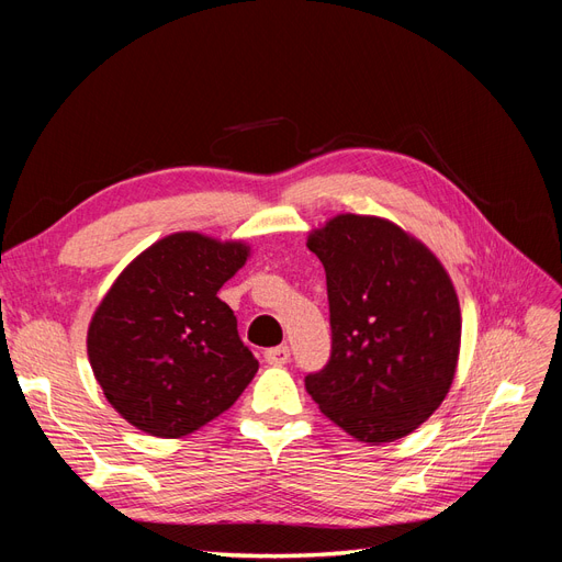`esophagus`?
<instances>
[{"mask_svg": "<svg viewBox=\"0 0 562 562\" xmlns=\"http://www.w3.org/2000/svg\"><path fill=\"white\" fill-rule=\"evenodd\" d=\"M265 361H267L269 366H285L288 361H291V349H288L285 345L265 349Z\"/></svg>", "mask_w": 562, "mask_h": 562, "instance_id": "obj_1", "label": "esophagus"}]
</instances>
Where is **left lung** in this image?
Returning <instances> with one entry per match:
<instances>
[{
  "instance_id": "left-lung-1",
  "label": "left lung",
  "mask_w": 562,
  "mask_h": 562,
  "mask_svg": "<svg viewBox=\"0 0 562 562\" xmlns=\"http://www.w3.org/2000/svg\"><path fill=\"white\" fill-rule=\"evenodd\" d=\"M307 246L326 269L333 345L304 386L363 443L407 436L454 378L462 316L448 271L427 246L370 215H337Z\"/></svg>"
}]
</instances>
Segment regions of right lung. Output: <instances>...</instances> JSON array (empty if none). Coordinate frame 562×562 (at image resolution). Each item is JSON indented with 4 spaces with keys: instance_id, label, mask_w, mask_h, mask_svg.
I'll list each match as a JSON object with an SVG mask.
<instances>
[{
    "instance_id": "obj_1",
    "label": "right lung",
    "mask_w": 562,
    "mask_h": 562,
    "mask_svg": "<svg viewBox=\"0 0 562 562\" xmlns=\"http://www.w3.org/2000/svg\"><path fill=\"white\" fill-rule=\"evenodd\" d=\"M248 258L244 244L171 234L138 255L89 326V361L114 411L159 438L223 415L258 372L236 316L217 297Z\"/></svg>"
}]
</instances>
